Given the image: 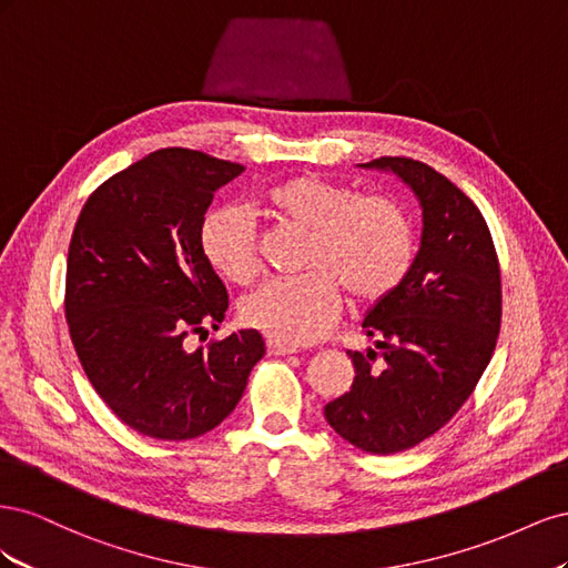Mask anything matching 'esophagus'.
Here are the masks:
<instances>
[{
	"label": "esophagus",
	"mask_w": 568,
	"mask_h": 568,
	"mask_svg": "<svg viewBox=\"0 0 568 568\" xmlns=\"http://www.w3.org/2000/svg\"><path fill=\"white\" fill-rule=\"evenodd\" d=\"M267 353L270 355H291V353H296V346H291V343H284L277 338H267Z\"/></svg>",
	"instance_id": "esophagus-1"
}]
</instances>
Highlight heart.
Returning <instances> with one entry per match:
<instances>
[{
    "mask_svg": "<svg viewBox=\"0 0 568 568\" xmlns=\"http://www.w3.org/2000/svg\"><path fill=\"white\" fill-rule=\"evenodd\" d=\"M263 203L280 220L311 232L298 280L267 282L242 305L253 329L291 346L322 338L338 313V286L355 303L388 296L415 261V234L400 205L320 175H296L270 186ZM201 246L222 280L248 284L257 270V239L246 213L220 209L205 217Z\"/></svg>",
    "mask_w": 568,
    "mask_h": 568,
    "instance_id": "b5f03b06",
    "label": "heart"
}]
</instances>
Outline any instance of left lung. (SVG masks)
Returning <instances> with one entry per match:
<instances>
[{"mask_svg": "<svg viewBox=\"0 0 568 568\" xmlns=\"http://www.w3.org/2000/svg\"><path fill=\"white\" fill-rule=\"evenodd\" d=\"M398 178L422 209V234L405 280L365 313L382 349L348 351L351 390L324 405V419L355 448L403 453L448 424L488 367L500 334V267L474 201L434 168L412 159L359 163Z\"/></svg>", "mask_w": 568, "mask_h": 568, "instance_id": "left-lung-1", "label": "left lung"}]
</instances>
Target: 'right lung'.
I'll return each mask as SVG.
<instances>
[{
  "mask_svg": "<svg viewBox=\"0 0 568 568\" xmlns=\"http://www.w3.org/2000/svg\"><path fill=\"white\" fill-rule=\"evenodd\" d=\"M244 165L192 149H161L120 170L84 203L65 265V320L80 365L120 422L161 440L213 432L242 400L265 355L242 329H217L227 288L201 246L213 194Z\"/></svg>",
  "mask_w": 568,
  "mask_h": 568,
  "instance_id": "right-lung-1",
  "label": "right lung"
}]
</instances>
